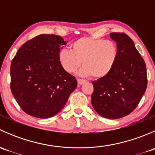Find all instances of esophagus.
I'll list each match as a JSON object with an SVG mask.
<instances>
[{
  "mask_svg": "<svg viewBox=\"0 0 155 155\" xmlns=\"http://www.w3.org/2000/svg\"><path fill=\"white\" fill-rule=\"evenodd\" d=\"M77 82H78V85H83L84 83H85V81L83 80V79H77Z\"/></svg>",
  "mask_w": 155,
  "mask_h": 155,
  "instance_id": "esophagus-1",
  "label": "esophagus"
}]
</instances>
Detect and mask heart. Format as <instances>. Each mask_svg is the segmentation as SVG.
<instances>
[{"mask_svg":"<svg viewBox=\"0 0 155 155\" xmlns=\"http://www.w3.org/2000/svg\"><path fill=\"white\" fill-rule=\"evenodd\" d=\"M70 46L71 50L63 48L58 54L62 68L70 73L82 64L81 76L101 79L112 71L118 59V46L112 40L82 37L75 40Z\"/></svg>","mask_w":155,"mask_h":155,"instance_id":"heart-1","label":"heart"}]
</instances>
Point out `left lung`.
Segmentation results:
<instances>
[{
    "mask_svg": "<svg viewBox=\"0 0 155 155\" xmlns=\"http://www.w3.org/2000/svg\"><path fill=\"white\" fill-rule=\"evenodd\" d=\"M118 50L117 61L107 76L92 82L91 104L101 116L117 119L135 109L147 87L145 63L134 41L124 33H111Z\"/></svg>",
    "mask_w": 155,
    "mask_h": 155,
    "instance_id": "1",
    "label": "left lung"
}]
</instances>
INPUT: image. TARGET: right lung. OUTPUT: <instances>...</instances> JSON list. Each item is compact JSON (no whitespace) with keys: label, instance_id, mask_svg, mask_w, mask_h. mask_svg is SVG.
<instances>
[{"label":"right lung","instance_id":"add662e5","mask_svg":"<svg viewBox=\"0 0 155 155\" xmlns=\"http://www.w3.org/2000/svg\"><path fill=\"white\" fill-rule=\"evenodd\" d=\"M67 42L54 34H41L18 50L10 67V88L20 107L31 116L48 118L58 113L77 87V80L58 59Z\"/></svg>","mask_w":155,"mask_h":155}]
</instances>
